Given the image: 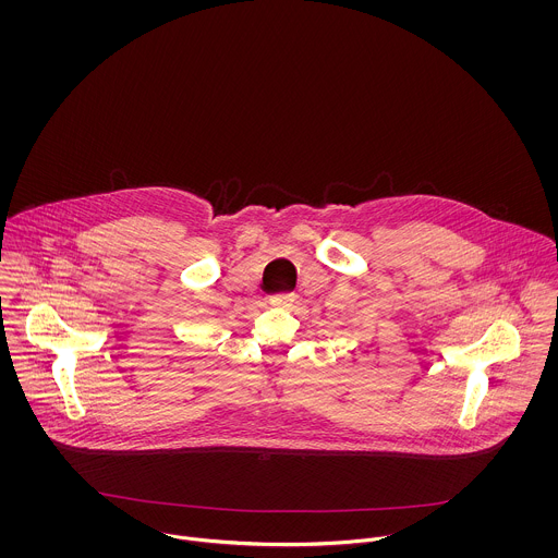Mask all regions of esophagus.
Wrapping results in <instances>:
<instances>
[{"mask_svg":"<svg viewBox=\"0 0 558 558\" xmlns=\"http://www.w3.org/2000/svg\"><path fill=\"white\" fill-rule=\"evenodd\" d=\"M294 301H296L294 294H277V296L270 299V305H275V307H290Z\"/></svg>","mask_w":558,"mask_h":558,"instance_id":"esophagus-1","label":"esophagus"}]
</instances>
